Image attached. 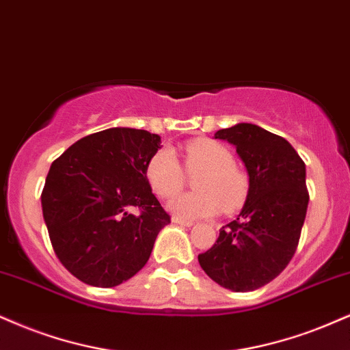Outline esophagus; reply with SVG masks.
<instances>
[{
	"instance_id": "esophagus-1",
	"label": "esophagus",
	"mask_w": 350,
	"mask_h": 350,
	"mask_svg": "<svg viewBox=\"0 0 350 350\" xmlns=\"http://www.w3.org/2000/svg\"><path fill=\"white\" fill-rule=\"evenodd\" d=\"M172 223H178V225H183V226H192L193 225V221H191V220H184V218H180V217H172Z\"/></svg>"
}]
</instances>
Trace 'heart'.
<instances>
[{
    "label": "heart",
    "instance_id": "b5f03b06",
    "mask_svg": "<svg viewBox=\"0 0 350 350\" xmlns=\"http://www.w3.org/2000/svg\"><path fill=\"white\" fill-rule=\"evenodd\" d=\"M186 170L189 174H199L193 179L196 192L179 193L186 180L183 164L174 150H158L146 163V179L154 193L163 199L174 196L167 208L180 218L213 217L221 208L234 212L247 196V178L234 166V158L228 146L220 142L200 138L187 143Z\"/></svg>",
    "mask_w": 350,
    "mask_h": 350
}]
</instances>
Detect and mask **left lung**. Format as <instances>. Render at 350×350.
Wrapping results in <instances>:
<instances>
[{"label": "left lung", "mask_w": 350, "mask_h": 350, "mask_svg": "<svg viewBox=\"0 0 350 350\" xmlns=\"http://www.w3.org/2000/svg\"><path fill=\"white\" fill-rule=\"evenodd\" d=\"M231 143L246 167L250 187L237 220L220 230L200 267L233 292H252L275 279L293 258L308 208L306 167L290 143L254 124L215 133Z\"/></svg>", "instance_id": "8db88e82"}]
</instances>
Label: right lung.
Instances as JSON below:
<instances>
[{"label":"right lung","mask_w":350,"mask_h":350,"mask_svg":"<svg viewBox=\"0 0 350 350\" xmlns=\"http://www.w3.org/2000/svg\"><path fill=\"white\" fill-rule=\"evenodd\" d=\"M159 148L157 133L113 127L73 143L50 166L42 213L60 262L84 284L116 287L148 262L171 221L145 174Z\"/></svg>","instance_id":"obj_1"}]
</instances>
